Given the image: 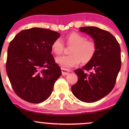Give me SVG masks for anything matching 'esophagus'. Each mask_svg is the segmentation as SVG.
<instances>
[{
    "instance_id": "1",
    "label": "esophagus",
    "mask_w": 129,
    "mask_h": 129,
    "mask_svg": "<svg viewBox=\"0 0 129 129\" xmlns=\"http://www.w3.org/2000/svg\"><path fill=\"white\" fill-rule=\"evenodd\" d=\"M61 72H62V75L63 76H66L67 75H68L69 73V72H70V70H68V69H65L64 68H61Z\"/></svg>"
}]
</instances>
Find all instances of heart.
<instances>
[{"label":"heart","instance_id":"b5f03b06","mask_svg":"<svg viewBox=\"0 0 129 129\" xmlns=\"http://www.w3.org/2000/svg\"><path fill=\"white\" fill-rule=\"evenodd\" d=\"M66 43L73 46L70 50V55L62 56L56 57V61L62 68H70L79 64L82 61L87 63L92 59L96 52L95 43L91 40H86L80 33L73 32L66 36ZM64 42L60 38L54 40L52 44V50L54 54L59 55L63 53Z\"/></svg>","mask_w":129,"mask_h":129}]
</instances>
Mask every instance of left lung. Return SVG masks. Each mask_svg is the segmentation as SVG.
I'll use <instances>...</instances> for the list:
<instances>
[{"mask_svg":"<svg viewBox=\"0 0 129 129\" xmlns=\"http://www.w3.org/2000/svg\"><path fill=\"white\" fill-rule=\"evenodd\" d=\"M93 39L96 50L92 59L75 70L77 82L72 86L76 98L86 103L98 101L113 89L121 68L120 47L109 31L94 26L80 28Z\"/></svg>","mask_w":129,"mask_h":129,"instance_id":"1","label":"left lung"}]
</instances>
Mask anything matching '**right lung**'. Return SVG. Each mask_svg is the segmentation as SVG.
I'll return each mask as SVG.
<instances>
[{
  "instance_id": "1",
  "label": "right lung",
  "mask_w": 129,
  "mask_h": 129,
  "mask_svg": "<svg viewBox=\"0 0 129 129\" xmlns=\"http://www.w3.org/2000/svg\"><path fill=\"white\" fill-rule=\"evenodd\" d=\"M60 34L50 29L23 30L10 42L6 72L17 96L31 103H40L52 94L61 75L52 52V44Z\"/></svg>"
}]
</instances>
